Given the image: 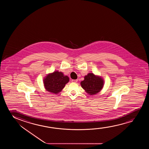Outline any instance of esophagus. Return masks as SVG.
Returning <instances> with one entry per match:
<instances>
[{
  "label": "esophagus",
  "instance_id": "esophagus-1",
  "mask_svg": "<svg viewBox=\"0 0 149 149\" xmlns=\"http://www.w3.org/2000/svg\"><path fill=\"white\" fill-rule=\"evenodd\" d=\"M72 81L73 82H77L78 81L77 79H73L72 80Z\"/></svg>",
  "mask_w": 149,
  "mask_h": 149
}]
</instances>
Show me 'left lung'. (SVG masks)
<instances>
[{
    "label": "left lung",
    "instance_id": "1",
    "mask_svg": "<svg viewBox=\"0 0 149 149\" xmlns=\"http://www.w3.org/2000/svg\"><path fill=\"white\" fill-rule=\"evenodd\" d=\"M82 88L90 95H95L102 90L104 85V80L102 78L88 73L84 76V80L81 82Z\"/></svg>",
    "mask_w": 149,
    "mask_h": 149
}]
</instances>
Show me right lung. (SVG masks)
Listing matches in <instances>:
<instances>
[{"instance_id": "1", "label": "right lung", "mask_w": 149, "mask_h": 149, "mask_svg": "<svg viewBox=\"0 0 149 149\" xmlns=\"http://www.w3.org/2000/svg\"><path fill=\"white\" fill-rule=\"evenodd\" d=\"M69 81L68 76L64 75L61 72L55 71L46 76L44 80V84L47 91L56 94L61 92Z\"/></svg>"}]
</instances>
